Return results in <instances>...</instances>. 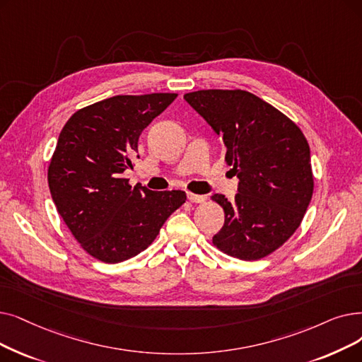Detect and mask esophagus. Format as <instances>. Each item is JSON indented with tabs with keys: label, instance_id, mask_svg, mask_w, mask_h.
Returning <instances> with one entry per match:
<instances>
[{
	"label": "esophagus",
	"instance_id": "34e87169",
	"mask_svg": "<svg viewBox=\"0 0 362 362\" xmlns=\"http://www.w3.org/2000/svg\"><path fill=\"white\" fill-rule=\"evenodd\" d=\"M187 199H189L191 202L201 204V202L206 201V197H204V195H197V194H192V192H187Z\"/></svg>",
	"mask_w": 362,
	"mask_h": 362
}]
</instances>
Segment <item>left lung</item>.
I'll use <instances>...</instances> for the list:
<instances>
[{
  "label": "left lung",
  "instance_id": "1",
  "mask_svg": "<svg viewBox=\"0 0 362 362\" xmlns=\"http://www.w3.org/2000/svg\"><path fill=\"white\" fill-rule=\"evenodd\" d=\"M185 100L225 144V161L240 179L233 201L211 197L225 211L213 244L241 260H259L284 244L313 192L310 151L302 130L253 93L198 90Z\"/></svg>",
  "mask_w": 362,
  "mask_h": 362
}]
</instances>
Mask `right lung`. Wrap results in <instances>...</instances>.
I'll list each match as a JSON object with an SVG mask.
<instances>
[{"label": "right lung", "mask_w": 362, "mask_h": 362, "mask_svg": "<svg viewBox=\"0 0 362 362\" xmlns=\"http://www.w3.org/2000/svg\"><path fill=\"white\" fill-rule=\"evenodd\" d=\"M176 98L114 96L76 111L62 129L49 165L50 194L75 240L94 259L134 257L186 201L183 191L132 187L122 177L133 168L139 136Z\"/></svg>", "instance_id": "add662e5"}]
</instances>
